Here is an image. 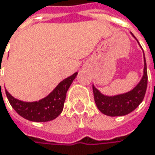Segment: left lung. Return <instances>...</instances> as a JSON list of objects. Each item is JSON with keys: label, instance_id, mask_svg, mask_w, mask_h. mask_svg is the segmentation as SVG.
Wrapping results in <instances>:
<instances>
[{"label": "left lung", "instance_id": "1", "mask_svg": "<svg viewBox=\"0 0 155 155\" xmlns=\"http://www.w3.org/2000/svg\"><path fill=\"white\" fill-rule=\"evenodd\" d=\"M131 35L135 38V36L132 33ZM146 88H147V68H146L144 54H143V76L139 81V82L131 91L121 94L108 96L101 93V91H99L94 86V84H92L94 101L97 108L100 109L101 113L109 117L125 116L134 111L143 101L146 91Z\"/></svg>", "mask_w": 155, "mask_h": 155}]
</instances>
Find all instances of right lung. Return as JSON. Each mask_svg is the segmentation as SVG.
<instances>
[{
    "instance_id": "add662e5",
    "label": "right lung",
    "mask_w": 155,
    "mask_h": 155,
    "mask_svg": "<svg viewBox=\"0 0 155 155\" xmlns=\"http://www.w3.org/2000/svg\"><path fill=\"white\" fill-rule=\"evenodd\" d=\"M78 73L65 78L47 97L38 101H23L14 98L7 90V98L16 112L22 117L33 122H47L56 118L63 111L66 92ZM1 89V83H0Z\"/></svg>"
}]
</instances>
